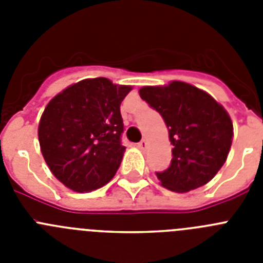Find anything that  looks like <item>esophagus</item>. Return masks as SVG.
<instances>
[{
  "label": "esophagus",
  "mask_w": 263,
  "mask_h": 263,
  "mask_svg": "<svg viewBox=\"0 0 263 263\" xmlns=\"http://www.w3.org/2000/svg\"><path fill=\"white\" fill-rule=\"evenodd\" d=\"M147 146H148V142L146 141V139H142V141L138 143V147L141 148V150H146V148H147Z\"/></svg>",
  "instance_id": "34e87169"
}]
</instances>
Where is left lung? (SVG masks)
Segmentation results:
<instances>
[{
    "label": "left lung",
    "mask_w": 263,
    "mask_h": 263,
    "mask_svg": "<svg viewBox=\"0 0 263 263\" xmlns=\"http://www.w3.org/2000/svg\"><path fill=\"white\" fill-rule=\"evenodd\" d=\"M139 96L159 111L173 145L171 164L157 173L160 184L188 192L213 179L227 160L233 124L224 106L205 90L184 81L142 87Z\"/></svg>",
    "instance_id": "left-lung-1"
}]
</instances>
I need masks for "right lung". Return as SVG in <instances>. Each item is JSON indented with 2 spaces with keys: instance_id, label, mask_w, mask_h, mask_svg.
Returning a JSON list of instances; mask_svg holds the SVG:
<instances>
[{
  "instance_id": "obj_1",
  "label": "right lung",
  "mask_w": 263,
  "mask_h": 263,
  "mask_svg": "<svg viewBox=\"0 0 263 263\" xmlns=\"http://www.w3.org/2000/svg\"><path fill=\"white\" fill-rule=\"evenodd\" d=\"M130 90L106 78L84 79L50 100L39 121V145L67 188L95 191L116 175L125 153L120 105Z\"/></svg>"
}]
</instances>
